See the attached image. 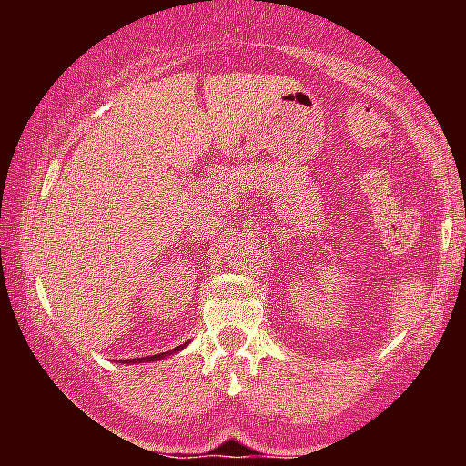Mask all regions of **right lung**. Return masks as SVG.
<instances>
[{"instance_id": "add662e5", "label": "right lung", "mask_w": 466, "mask_h": 466, "mask_svg": "<svg viewBox=\"0 0 466 466\" xmlns=\"http://www.w3.org/2000/svg\"><path fill=\"white\" fill-rule=\"evenodd\" d=\"M184 346H187V343H184ZM182 350V346H177V348H174L171 350V352H163V354H155V356H146V359H131V360H127V362H144V360H161V359H165V356H169V354H174V352H180Z\"/></svg>"}]
</instances>
